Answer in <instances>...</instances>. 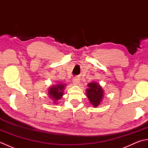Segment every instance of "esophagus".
<instances>
[{
    "mask_svg": "<svg viewBox=\"0 0 148 148\" xmlns=\"http://www.w3.org/2000/svg\"><path fill=\"white\" fill-rule=\"evenodd\" d=\"M79 82H80L79 79V78H77V77L74 78L73 80H72V83H73L74 85H77V84H79Z\"/></svg>",
    "mask_w": 148,
    "mask_h": 148,
    "instance_id": "34e87169",
    "label": "esophagus"
}]
</instances>
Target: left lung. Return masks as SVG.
<instances>
[{
	"label": "left lung",
	"mask_w": 148,
	"mask_h": 148,
	"mask_svg": "<svg viewBox=\"0 0 148 148\" xmlns=\"http://www.w3.org/2000/svg\"><path fill=\"white\" fill-rule=\"evenodd\" d=\"M88 88L86 90V96L92 106L97 108L102 102L104 97V92L102 87L98 83H90L88 84Z\"/></svg>",
	"instance_id": "left-lung-1"
}]
</instances>
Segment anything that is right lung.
<instances>
[{"label": "right lung", "mask_w": 148, "mask_h": 148, "mask_svg": "<svg viewBox=\"0 0 148 148\" xmlns=\"http://www.w3.org/2000/svg\"><path fill=\"white\" fill-rule=\"evenodd\" d=\"M66 84L65 83H58L53 84V85L51 86L48 89V96L50 99L53 100V103L55 104H57V102L59 99H60L64 95V90L65 88Z\"/></svg>", "instance_id": "1"}]
</instances>
